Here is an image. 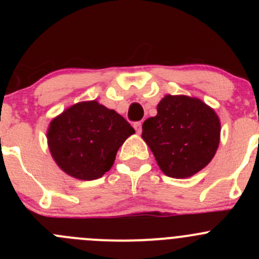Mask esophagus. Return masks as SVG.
<instances>
[{"mask_svg":"<svg viewBox=\"0 0 259 259\" xmlns=\"http://www.w3.org/2000/svg\"><path fill=\"white\" fill-rule=\"evenodd\" d=\"M133 126H134L135 132H137L138 134H140V133H142V122H140V121H135L134 124H133Z\"/></svg>","mask_w":259,"mask_h":259,"instance_id":"esophagus-1","label":"esophagus"}]
</instances>
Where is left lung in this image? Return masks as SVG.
I'll use <instances>...</instances> for the list:
<instances>
[{"label": "left lung", "instance_id": "8db88e82", "mask_svg": "<svg viewBox=\"0 0 259 259\" xmlns=\"http://www.w3.org/2000/svg\"><path fill=\"white\" fill-rule=\"evenodd\" d=\"M158 114L143 124V139L165 176L188 178L211 160L219 144L221 122L213 109L188 96L166 95Z\"/></svg>", "mask_w": 259, "mask_h": 259}]
</instances>
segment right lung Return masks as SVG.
Listing matches in <instances>:
<instances>
[{
  "label": "right lung",
  "instance_id": "right-lung-1",
  "mask_svg": "<svg viewBox=\"0 0 259 259\" xmlns=\"http://www.w3.org/2000/svg\"><path fill=\"white\" fill-rule=\"evenodd\" d=\"M134 133L121 115L96 101H85L50 122L48 140L55 161L65 173L94 180L113 166L119 148Z\"/></svg>",
  "mask_w": 259,
  "mask_h": 259
}]
</instances>
